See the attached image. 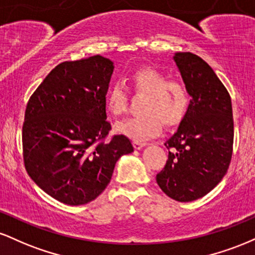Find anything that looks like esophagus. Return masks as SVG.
<instances>
[{
  "label": "esophagus",
  "instance_id": "34e87169",
  "mask_svg": "<svg viewBox=\"0 0 255 255\" xmlns=\"http://www.w3.org/2000/svg\"><path fill=\"white\" fill-rule=\"evenodd\" d=\"M133 145H134V148H135V150H140V148L145 147L147 144H146V142H141V141H134Z\"/></svg>",
  "mask_w": 255,
  "mask_h": 255
}]
</instances>
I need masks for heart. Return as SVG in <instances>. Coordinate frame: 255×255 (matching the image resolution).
Listing matches in <instances>:
<instances>
[{
    "label": "heart",
    "instance_id": "1",
    "mask_svg": "<svg viewBox=\"0 0 255 255\" xmlns=\"http://www.w3.org/2000/svg\"><path fill=\"white\" fill-rule=\"evenodd\" d=\"M130 83L136 93L146 95L141 111L144 115L122 120L115 130L130 139L146 140L157 135L162 128L177 126L189 107L187 87L177 80H169L164 73L153 68H140L131 74ZM107 108L119 116L127 109V92L121 83H114L107 93Z\"/></svg>",
    "mask_w": 255,
    "mask_h": 255
}]
</instances>
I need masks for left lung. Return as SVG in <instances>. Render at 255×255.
Returning a JSON list of instances; mask_svg holds the SVG:
<instances>
[{
    "instance_id": "obj_1",
    "label": "left lung",
    "mask_w": 255,
    "mask_h": 255,
    "mask_svg": "<svg viewBox=\"0 0 255 255\" xmlns=\"http://www.w3.org/2000/svg\"><path fill=\"white\" fill-rule=\"evenodd\" d=\"M174 61L189 96L188 111L165 141L166 164L156 180L168 197L181 203L211 192L229 168L234 142L231 98L213 69L192 52Z\"/></svg>"
}]
</instances>
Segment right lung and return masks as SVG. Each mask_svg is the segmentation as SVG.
<instances>
[{
  "label": "right lung",
  "instance_id": "obj_1",
  "mask_svg": "<svg viewBox=\"0 0 255 255\" xmlns=\"http://www.w3.org/2000/svg\"><path fill=\"white\" fill-rule=\"evenodd\" d=\"M114 62L101 55L60 63L31 96L22 126L25 168L34 183L61 203L95 200L109 184L120 157L134 151L111 129L107 96Z\"/></svg>",
  "mask_w": 255,
  "mask_h": 255
}]
</instances>
